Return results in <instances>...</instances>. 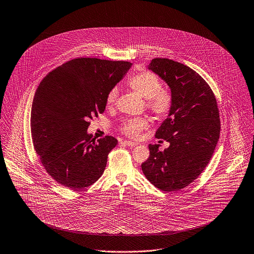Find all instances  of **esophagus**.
I'll use <instances>...</instances> for the list:
<instances>
[{
	"mask_svg": "<svg viewBox=\"0 0 254 254\" xmlns=\"http://www.w3.org/2000/svg\"><path fill=\"white\" fill-rule=\"evenodd\" d=\"M123 143H124L125 145H127V146H135V145H137V143H136V142L128 141V140H125Z\"/></svg>",
	"mask_w": 254,
	"mask_h": 254,
	"instance_id": "obj_1",
	"label": "esophagus"
}]
</instances>
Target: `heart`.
<instances>
[{
    "label": "heart",
    "mask_w": 254,
    "mask_h": 254,
    "mask_svg": "<svg viewBox=\"0 0 254 254\" xmlns=\"http://www.w3.org/2000/svg\"><path fill=\"white\" fill-rule=\"evenodd\" d=\"M127 84L135 93L146 99V108L157 118H166L171 114L174 107L173 95L162 89V81L158 75L151 71L140 72L130 77ZM117 97L118 88L114 87L106 96V105L112 107L116 103ZM148 125L146 118H131L124 121L120 129L125 135L135 138Z\"/></svg>",
    "instance_id": "heart-1"
}]
</instances>
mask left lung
Wrapping results in <instances>:
<instances>
[{"label": "left lung", "mask_w": 254, "mask_h": 254, "mask_svg": "<svg viewBox=\"0 0 254 254\" xmlns=\"http://www.w3.org/2000/svg\"><path fill=\"white\" fill-rule=\"evenodd\" d=\"M148 68L169 85L174 107L155 134L170 146L159 151V144H149L141 169L159 190H180L198 178L214 153L221 129L218 105L208 83L190 66L156 58Z\"/></svg>", "instance_id": "obj_1"}]
</instances>
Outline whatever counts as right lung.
<instances>
[{"instance_id": "right-lung-1", "label": "right lung", "mask_w": 254, "mask_h": 254, "mask_svg": "<svg viewBox=\"0 0 254 254\" xmlns=\"http://www.w3.org/2000/svg\"><path fill=\"white\" fill-rule=\"evenodd\" d=\"M124 61L70 60L50 71L35 92L30 118L32 142L47 173L60 185L80 190L104 173L118 140L95 142L89 120L106 108V96L131 66Z\"/></svg>"}]
</instances>
